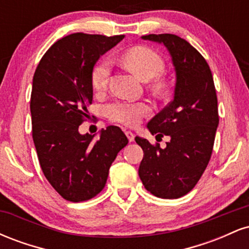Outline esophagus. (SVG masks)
Masks as SVG:
<instances>
[{
    "label": "esophagus",
    "instance_id": "esophagus-1",
    "mask_svg": "<svg viewBox=\"0 0 249 249\" xmlns=\"http://www.w3.org/2000/svg\"><path fill=\"white\" fill-rule=\"evenodd\" d=\"M125 134H126L128 142H133L134 141V134H133V132H131V131H125Z\"/></svg>",
    "mask_w": 249,
    "mask_h": 249
}]
</instances>
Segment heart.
<instances>
[{
	"instance_id": "obj_1",
	"label": "heart",
	"mask_w": 249,
	"mask_h": 249,
	"mask_svg": "<svg viewBox=\"0 0 249 249\" xmlns=\"http://www.w3.org/2000/svg\"><path fill=\"white\" fill-rule=\"evenodd\" d=\"M123 62L134 75L142 81H151L164 72V59L158 53L146 47H136L127 50L122 57ZM110 75V61L103 59L93 68L91 83L96 90H103L107 84ZM159 88V85H158ZM105 113L111 121L133 126L141 122L142 117L150 112V107L145 103L116 101L104 107Z\"/></svg>"
}]
</instances>
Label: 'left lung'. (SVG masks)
Listing matches in <instances>:
<instances>
[{"label": "left lung", "instance_id": "left-lung-1", "mask_svg": "<svg viewBox=\"0 0 249 249\" xmlns=\"http://www.w3.org/2000/svg\"><path fill=\"white\" fill-rule=\"evenodd\" d=\"M164 44L176 71L173 99L147 123L157 137H170L166 147L137 136L144 151L138 174L145 188L162 199H177L196 186L206 170L219 125L218 99L205 58L184 38L172 34L142 36Z\"/></svg>", "mask_w": 249, "mask_h": 249}]
</instances>
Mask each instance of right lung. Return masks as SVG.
Here are the masks:
<instances>
[{
  "mask_svg": "<svg viewBox=\"0 0 249 249\" xmlns=\"http://www.w3.org/2000/svg\"><path fill=\"white\" fill-rule=\"evenodd\" d=\"M123 38L71 34L51 45L34 75L30 112L39 165L51 186L69 201H85L101 192L111 164L128 142L112 125L98 139L78 131L92 103L93 67Z\"/></svg>",
  "mask_w": 249,
  "mask_h": 249,
  "instance_id": "1",
  "label": "right lung"
}]
</instances>
